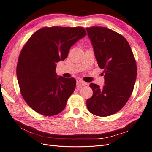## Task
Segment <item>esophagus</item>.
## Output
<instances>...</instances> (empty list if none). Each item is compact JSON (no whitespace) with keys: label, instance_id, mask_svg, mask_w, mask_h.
Instances as JSON below:
<instances>
[{"label":"esophagus","instance_id":"esophagus-1","mask_svg":"<svg viewBox=\"0 0 152 152\" xmlns=\"http://www.w3.org/2000/svg\"><path fill=\"white\" fill-rule=\"evenodd\" d=\"M77 84H79V85H80V86L87 85V83H86V82H84L83 80H77Z\"/></svg>","mask_w":152,"mask_h":152}]
</instances>
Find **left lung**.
Returning a JSON list of instances; mask_svg holds the SVG:
<instances>
[{"label": "left lung", "instance_id": "left-lung-1", "mask_svg": "<svg viewBox=\"0 0 152 152\" xmlns=\"http://www.w3.org/2000/svg\"><path fill=\"white\" fill-rule=\"evenodd\" d=\"M98 66L103 69V88L91 83L92 97L87 99L89 111L96 116L107 117L118 112L129 99L134 89L137 66L127 40L103 26L86 28Z\"/></svg>", "mask_w": 152, "mask_h": 152}]
</instances>
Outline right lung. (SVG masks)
I'll return each mask as SVG.
<instances>
[{"label":"right lung","instance_id":"obj_1","mask_svg":"<svg viewBox=\"0 0 152 152\" xmlns=\"http://www.w3.org/2000/svg\"><path fill=\"white\" fill-rule=\"evenodd\" d=\"M83 27H44L22 48L16 74L20 93L34 111L53 116L65 109L76 86L74 78L57 76L56 63L66 59L70 48L86 35Z\"/></svg>","mask_w":152,"mask_h":152}]
</instances>
